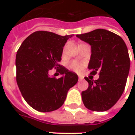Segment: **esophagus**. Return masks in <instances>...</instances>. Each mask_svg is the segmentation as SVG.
<instances>
[{
    "label": "esophagus",
    "mask_w": 135,
    "mask_h": 135,
    "mask_svg": "<svg viewBox=\"0 0 135 135\" xmlns=\"http://www.w3.org/2000/svg\"><path fill=\"white\" fill-rule=\"evenodd\" d=\"M84 79V78L82 76H79V81H82Z\"/></svg>",
    "instance_id": "obj_1"
}]
</instances>
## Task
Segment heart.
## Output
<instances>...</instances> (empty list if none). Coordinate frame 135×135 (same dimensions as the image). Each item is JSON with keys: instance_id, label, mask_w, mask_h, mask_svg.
Instances as JSON below:
<instances>
[{"instance_id": "b5f03b06", "label": "heart", "mask_w": 135, "mask_h": 135, "mask_svg": "<svg viewBox=\"0 0 135 135\" xmlns=\"http://www.w3.org/2000/svg\"><path fill=\"white\" fill-rule=\"evenodd\" d=\"M69 67H70L71 69H72L74 71H76V72H79L80 71L82 70V68H83V64L79 63L78 61H72L69 64Z\"/></svg>"}]
</instances>
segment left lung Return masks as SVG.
Wrapping results in <instances>:
<instances>
[{
  "instance_id": "8db88e82",
  "label": "left lung",
  "mask_w": 135,
  "mask_h": 135,
  "mask_svg": "<svg viewBox=\"0 0 135 135\" xmlns=\"http://www.w3.org/2000/svg\"><path fill=\"white\" fill-rule=\"evenodd\" d=\"M76 37L90 45L88 69L93 75L99 71V78L90 80L88 90L82 92L85 106L93 111H105L116 104L124 90L130 59L127 47L120 36L112 32L97 29Z\"/></svg>"
}]
</instances>
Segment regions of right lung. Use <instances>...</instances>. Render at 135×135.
Segmentation results:
<instances>
[{
    "mask_svg": "<svg viewBox=\"0 0 135 135\" xmlns=\"http://www.w3.org/2000/svg\"><path fill=\"white\" fill-rule=\"evenodd\" d=\"M72 36L35 32L25 39L17 51L16 82L26 102L36 110H57L64 104L69 90L78 82L76 74L59 64L63 48ZM53 68L59 71L61 78L50 76Z\"/></svg>",
    "mask_w": 135,
    "mask_h": 135,
    "instance_id": "add662e5",
    "label": "right lung"
}]
</instances>
